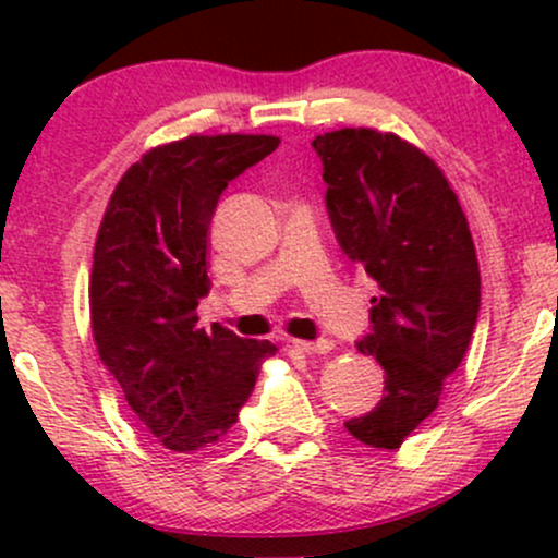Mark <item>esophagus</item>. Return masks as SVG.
I'll list each match as a JSON object with an SVG mask.
<instances>
[{"label":"esophagus","instance_id":"obj_1","mask_svg":"<svg viewBox=\"0 0 558 558\" xmlns=\"http://www.w3.org/2000/svg\"><path fill=\"white\" fill-rule=\"evenodd\" d=\"M293 349L301 351V354H328V351L332 349V343L328 341V338H317V341H301V338H296V341H291Z\"/></svg>","mask_w":558,"mask_h":558}]
</instances>
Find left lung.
I'll return each mask as SVG.
<instances>
[{
  "label": "left lung",
  "mask_w": 558,
  "mask_h": 558,
  "mask_svg": "<svg viewBox=\"0 0 558 558\" xmlns=\"http://www.w3.org/2000/svg\"><path fill=\"white\" fill-rule=\"evenodd\" d=\"M312 146L336 239L380 288L356 349L380 362L386 393L345 430L364 446L393 451L435 412L472 341L480 312L475 243L446 175L409 141L341 128Z\"/></svg>",
  "instance_id": "1"
}]
</instances>
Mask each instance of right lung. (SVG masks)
I'll use <instances>...</instances> for the list:
<instances>
[{"mask_svg": "<svg viewBox=\"0 0 558 558\" xmlns=\"http://www.w3.org/2000/svg\"><path fill=\"white\" fill-rule=\"evenodd\" d=\"M278 144L226 133L157 146L125 170L101 217L88 286L96 351L141 425L170 451L220 444L262 362L278 351L196 325L220 194Z\"/></svg>", "mask_w": 558, "mask_h": 558, "instance_id": "add662e5", "label": "right lung"}]
</instances>
